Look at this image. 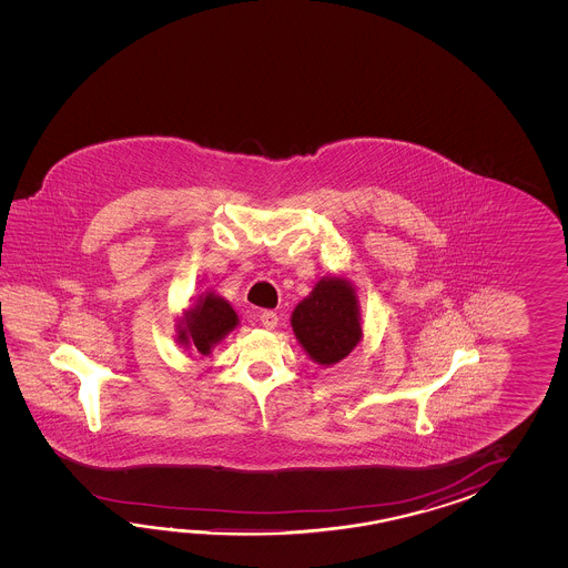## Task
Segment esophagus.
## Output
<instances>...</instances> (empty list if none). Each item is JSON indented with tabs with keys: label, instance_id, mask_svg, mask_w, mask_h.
<instances>
[{
	"label": "esophagus",
	"instance_id": "esophagus-1",
	"mask_svg": "<svg viewBox=\"0 0 568 568\" xmlns=\"http://www.w3.org/2000/svg\"><path fill=\"white\" fill-rule=\"evenodd\" d=\"M260 321H262V325L266 326V328H276V325H278V314L274 313V311H264V313L260 314Z\"/></svg>",
	"mask_w": 568,
	"mask_h": 568
}]
</instances>
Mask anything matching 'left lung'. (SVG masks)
<instances>
[{"instance_id": "1", "label": "left lung", "mask_w": 568, "mask_h": 568, "mask_svg": "<svg viewBox=\"0 0 568 568\" xmlns=\"http://www.w3.org/2000/svg\"><path fill=\"white\" fill-rule=\"evenodd\" d=\"M292 328L314 362L333 365L345 359L362 338L355 290L347 280H321L294 308Z\"/></svg>"}]
</instances>
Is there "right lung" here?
<instances>
[{
  "instance_id": "add662e5",
  "label": "right lung",
  "mask_w": 568,
  "mask_h": 568,
  "mask_svg": "<svg viewBox=\"0 0 568 568\" xmlns=\"http://www.w3.org/2000/svg\"><path fill=\"white\" fill-rule=\"evenodd\" d=\"M179 331V338L203 355L211 353V347L225 337L237 325V314L227 301L209 292L201 296L199 304L191 308Z\"/></svg>"
}]
</instances>
